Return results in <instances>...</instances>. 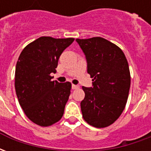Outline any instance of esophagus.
Masks as SVG:
<instances>
[{
    "label": "esophagus",
    "mask_w": 151,
    "mask_h": 151,
    "mask_svg": "<svg viewBox=\"0 0 151 151\" xmlns=\"http://www.w3.org/2000/svg\"><path fill=\"white\" fill-rule=\"evenodd\" d=\"M78 88H79V86L73 85H73H72V89H73V90H76V89H78Z\"/></svg>",
    "instance_id": "1"
}]
</instances>
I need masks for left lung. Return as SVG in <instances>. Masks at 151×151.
Segmentation results:
<instances>
[{
	"instance_id": "8db88e82",
	"label": "left lung",
	"mask_w": 151,
	"mask_h": 151,
	"mask_svg": "<svg viewBox=\"0 0 151 151\" xmlns=\"http://www.w3.org/2000/svg\"><path fill=\"white\" fill-rule=\"evenodd\" d=\"M92 78L91 87L82 86L83 119L95 128H105L120 117L126 105L130 73L124 54L119 47L101 37L77 39Z\"/></svg>"
}]
</instances>
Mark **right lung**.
Listing matches in <instances>:
<instances>
[{
  "label": "right lung",
  "mask_w": 151,
  "mask_h": 151,
  "mask_svg": "<svg viewBox=\"0 0 151 151\" xmlns=\"http://www.w3.org/2000/svg\"><path fill=\"white\" fill-rule=\"evenodd\" d=\"M73 38L43 36L22 51L15 69V90L19 104L30 120L50 126L62 117L70 95L71 83L52 81L58 60Z\"/></svg>",
  "instance_id": "right-lung-1"
}]
</instances>
